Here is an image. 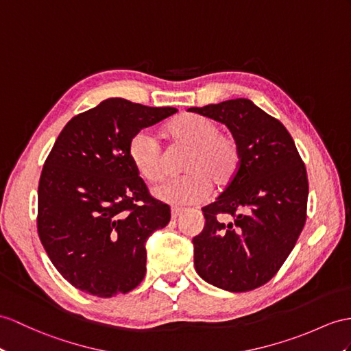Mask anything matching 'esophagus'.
<instances>
[{
    "label": "esophagus",
    "instance_id": "esophagus-1",
    "mask_svg": "<svg viewBox=\"0 0 351 351\" xmlns=\"http://www.w3.org/2000/svg\"><path fill=\"white\" fill-rule=\"evenodd\" d=\"M183 213V208L180 207H173L171 208V219H177Z\"/></svg>",
    "mask_w": 351,
    "mask_h": 351
}]
</instances>
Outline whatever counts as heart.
<instances>
[{"mask_svg":"<svg viewBox=\"0 0 351 351\" xmlns=\"http://www.w3.org/2000/svg\"><path fill=\"white\" fill-rule=\"evenodd\" d=\"M173 146L187 149L182 162L183 177L155 189V196L171 204H196L208 198L211 184L226 189L241 167V147L234 135L220 131L215 119L183 113L164 126ZM128 156L136 173L149 183H159L168 173V160L159 141L147 131L128 141Z\"/></svg>","mask_w":351,"mask_h":351,"instance_id":"1","label":"heart"}]
</instances>
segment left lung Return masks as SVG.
<instances>
[{
	"mask_svg": "<svg viewBox=\"0 0 351 351\" xmlns=\"http://www.w3.org/2000/svg\"><path fill=\"white\" fill-rule=\"evenodd\" d=\"M189 111L225 123L241 147L234 183L202 208L205 226L192 240L195 269L219 289L249 292L277 274L302 232L306 169L285 125L250 99Z\"/></svg>",
	"mask_w": 351,
	"mask_h": 351,
	"instance_id": "1",
	"label": "left lung"
}]
</instances>
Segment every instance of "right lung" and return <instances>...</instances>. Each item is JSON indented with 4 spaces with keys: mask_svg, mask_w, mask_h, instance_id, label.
<instances>
[{
    "mask_svg": "<svg viewBox=\"0 0 351 351\" xmlns=\"http://www.w3.org/2000/svg\"><path fill=\"white\" fill-rule=\"evenodd\" d=\"M177 113L108 98L59 134L38 183L37 229L68 283L99 298L128 293L146 276V241L168 225L169 205L150 196L128 141Z\"/></svg>",
    "mask_w": 351,
    "mask_h": 351,
    "instance_id": "add662e5",
    "label": "right lung"
}]
</instances>
